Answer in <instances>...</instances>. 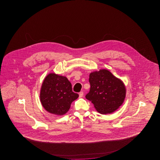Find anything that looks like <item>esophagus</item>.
Returning a JSON list of instances; mask_svg holds the SVG:
<instances>
[{
	"label": "esophagus",
	"mask_w": 160,
	"mask_h": 160,
	"mask_svg": "<svg viewBox=\"0 0 160 160\" xmlns=\"http://www.w3.org/2000/svg\"><path fill=\"white\" fill-rule=\"evenodd\" d=\"M83 96V92H79V98H82Z\"/></svg>",
	"instance_id": "esophagus-1"
}]
</instances>
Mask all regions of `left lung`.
Listing matches in <instances>:
<instances>
[{
    "label": "left lung",
    "instance_id": "8db88e82",
    "mask_svg": "<svg viewBox=\"0 0 160 160\" xmlns=\"http://www.w3.org/2000/svg\"><path fill=\"white\" fill-rule=\"evenodd\" d=\"M90 88L86 98L92 101L98 112L112 113L122 104L126 95L125 85L105 70L92 72L89 75Z\"/></svg>",
    "mask_w": 160,
    "mask_h": 160
}]
</instances>
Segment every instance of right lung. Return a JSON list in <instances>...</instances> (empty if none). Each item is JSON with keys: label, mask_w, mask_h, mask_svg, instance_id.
I'll use <instances>...</instances> for the list:
<instances>
[{"label": "right lung", "mask_w": 160, "mask_h": 160, "mask_svg": "<svg viewBox=\"0 0 160 160\" xmlns=\"http://www.w3.org/2000/svg\"><path fill=\"white\" fill-rule=\"evenodd\" d=\"M66 77L51 73L45 78L40 93L42 105L48 112L62 116L68 112L72 102L78 98Z\"/></svg>", "instance_id": "obj_1"}]
</instances>
